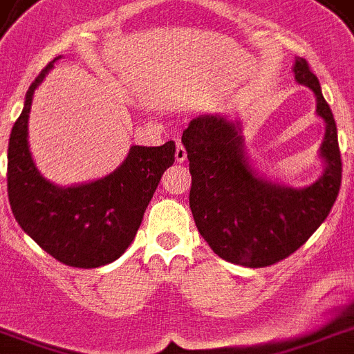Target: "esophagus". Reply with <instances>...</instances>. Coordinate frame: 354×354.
I'll list each match as a JSON object with an SVG mask.
<instances>
[{
    "instance_id": "obj_1",
    "label": "esophagus",
    "mask_w": 354,
    "mask_h": 354,
    "mask_svg": "<svg viewBox=\"0 0 354 354\" xmlns=\"http://www.w3.org/2000/svg\"><path fill=\"white\" fill-rule=\"evenodd\" d=\"M174 158H176L178 163L185 162V158H187V151H185V147H183V144L180 140L176 142V153H174Z\"/></svg>"
}]
</instances>
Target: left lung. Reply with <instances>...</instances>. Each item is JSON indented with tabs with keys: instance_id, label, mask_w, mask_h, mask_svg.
<instances>
[{
	"instance_id": "left-lung-1",
	"label": "left lung",
	"mask_w": 354,
	"mask_h": 354,
	"mask_svg": "<svg viewBox=\"0 0 354 354\" xmlns=\"http://www.w3.org/2000/svg\"><path fill=\"white\" fill-rule=\"evenodd\" d=\"M293 75L313 91L317 115L326 124L319 149L324 171L311 185L297 189L263 176L246 153L241 122L227 115H200L183 131L196 227L228 263L263 268L286 259L328 218L340 191L342 160L333 113L304 59H295Z\"/></svg>"
}]
</instances>
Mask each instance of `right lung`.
I'll return each instance as SVG.
<instances>
[{
  "instance_id": "obj_1",
  "label": "right lung",
  "mask_w": 354,
  "mask_h": 354,
  "mask_svg": "<svg viewBox=\"0 0 354 354\" xmlns=\"http://www.w3.org/2000/svg\"><path fill=\"white\" fill-rule=\"evenodd\" d=\"M30 84L25 106L8 140V201L17 225L44 252L75 268H99L118 259L131 245L144 212L174 163V142L160 147L131 145L126 160L108 176L61 187L35 167L28 145V117L37 86L53 62Z\"/></svg>"
}]
</instances>
